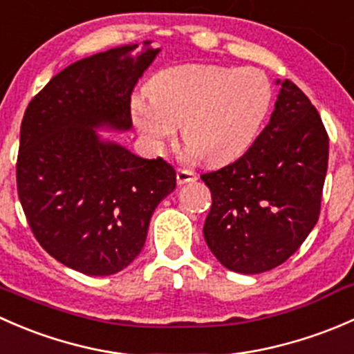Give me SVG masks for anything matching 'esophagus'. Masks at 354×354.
<instances>
[{
	"label": "esophagus",
	"mask_w": 354,
	"mask_h": 354,
	"mask_svg": "<svg viewBox=\"0 0 354 354\" xmlns=\"http://www.w3.org/2000/svg\"><path fill=\"white\" fill-rule=\"evenodd\" d=\"M198 180V176H196L192 170L189 169H178L177 170V184H187V182Z\"/></svg>",
	"instance_id": "34e87169"
}]
</instances>
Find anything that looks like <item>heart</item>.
<instances>
[{"label":"heart","instance_id":"1","mask_svg":"<svg viewBox=\"0 0 354 354\" xmlns=\"http://www.w3.org/2000/svg\"><path fill=\"white\" fill-rule=\"evenodd\" d=\"M148 97L131 100V118L155 148L182 140L207 165L240 158L259 138L272 107V85L262 69L189 63L156 73Z\"/></svg>","mask_w":354,"mask_h":354}]
</instances>
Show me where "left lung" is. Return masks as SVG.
<instances>
[{"label": "left lung", "instance_id": "obj_1", "mask_svg": "<svg viewBox=\"0 0 354 354\" xmlns=\"http://www.w3.org/2000/svg\"><path fill=\"white\" fill-rule=\"evenodd\" d=\"M329 136L308 97L281 83L271 121L239 160L203 174L204 240L227 269L257 274L300 249L320 214Z\"/></svg>", "mask_w": 354, "mask_h": 354}]
</instances>
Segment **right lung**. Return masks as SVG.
Here are the masks:
<instances>
[{
  "label": "right lung",
  "instance_id": "right-lung-1",
  "mask_svg": "<svg viewBox=\"0 0 354 354\" xmlns=\"http://www.w3.org/2000/svg\"><path fill=\"white\" fill-rule=\"evenodd\" d=\"M148 46L150 42H145ZM124 46L69 64L28 104L20 126L17 191L42 249L88 276L122 271L147 240L176 169L147 160L93 127H131V93L158 49Z\"/></svg>",
  "mask_w": 354,
  "mask_h": 354
}]
</instances>
